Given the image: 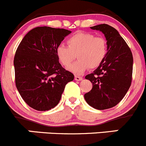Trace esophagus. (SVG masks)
<instances>
[{
  "label": "esophagus",
  "instance_id": "esophagus-1",
  "mask_svg": "<svg viewBox=\"0 0 146 146\" xmlns=\"http://www.w3.org/2000/svg\"><path fill=\"white\" fill-rule=\"evenodd\" d=\"M82 79H83V77H82V76H77V75H76V76H74V79L76 81H81V80H82Z\"/></svg>",
  "mask_w": 146,
  "mask_h": 146
}]
</instances>
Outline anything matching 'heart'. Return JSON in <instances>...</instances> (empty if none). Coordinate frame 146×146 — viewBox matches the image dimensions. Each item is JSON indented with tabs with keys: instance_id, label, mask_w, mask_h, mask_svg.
Segmentation results:
<instances>
[{
	"instance_id": "b5f03b06",
	"label": "heart",
	"mask_w": 146,
	"mask_h": 146,
	"mask_svg": "<svg viewBox=\"0 0 146 146\" xmlns=\"http://www.w3.org/2000/svg\"><path fill=\"white\" fill-rule=\"evenodd\" d=\"M67 42L68 46H57L56 54L64 67L70 65L76 55L78 60L68 67L70 72L76 74L83 73L88 67L91 70L99 67L107 55V40L92 33L78 32L70 36Z\"/></svg>"
}]
</instances>
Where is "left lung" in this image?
Instances as JSON below:
<instances>
[{"instance_id":"left-lung-1","label":"left lung","mask_w":146,"mask_h":146,"mask_svg":"<svg viewBox=\"0 0 146 146\" xmlns=\"http://www.w3.org/2000/svg\"><path fill=\"white\" fill-rule=\"evenodd\" d=\"M104 34L108 53L102 64L85 76L92 83V89L84 94L88 104L98 110L117 105L131 86L133 74V54L119 32L111 26L101 24L91 27Z\"/></svg>"}]
</instances>
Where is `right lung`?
<instances>
[{"mask_svg": "<svg viewBox=\"0 0 146 146\" xmlns=\"http://www.w3.org/2000/svg\"><path fill=\"white\" fill-rule=\"evenodd\" d=\"M71 31L37 27L26 34L14 57L15 85L26 104L45 111L60 102L74 74L62 67L56 48Z\"/></svg>", "mask_w": 146, "mask_h": 146, "instance_id": "right-lung-1", "label": "right lung"}]
</instances>
